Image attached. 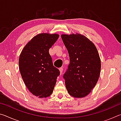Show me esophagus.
<instances>
[{"label": "esophagus", "mask_w": 121, "mask_h": 121, "mask_svg": "<svg viewBox=\"0 0 121 121\" xmlns=\"http://www.w3.org/2000/svg\"><path fill=\"white\" fill-rule=\"evenodd\" d=\"M59 70H60V75H62V72H63V68H60V69H59Z\"/></svg>", "instance_id": "1"}]
</instances>
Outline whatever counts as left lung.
<instances>
[{
	"label": "left lung",
	"instance_id": "left-lung-1",
	"mask_svg": "<svg viewBox=\"0 0 121 121\" xmlns=\"http://www.w3.org/2000/svg\"><path fill=\"white\" fill-rule=\"evenodd\" d=\"M68 50L70 63L63 76L68 92L83 98L91 92L99 79L101 61L92 42L81 34L62 35Z\"/></svg>",
	"mask_w": 121,
	"mask_h": 121
}]
</instances>
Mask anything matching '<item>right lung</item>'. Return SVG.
Listing matches in <instances>:
<instances>
[{"label": "right lung", "instance_id": "1", "mask_svg": "<svg viewBox=\"0 0 121 121\" xmlns=\"http://www.w3.org/2000/svg\"><path fill=\"white\" fill-rule=\"evenodd\" d=\"M59 37L58 34H38L26 45L20 56L22 79L30 92L39 98H46L52 94L60 75L49 53V49Z\"/></svg>", "mask_w": 121, "mask_h": 121}]
</instances>
